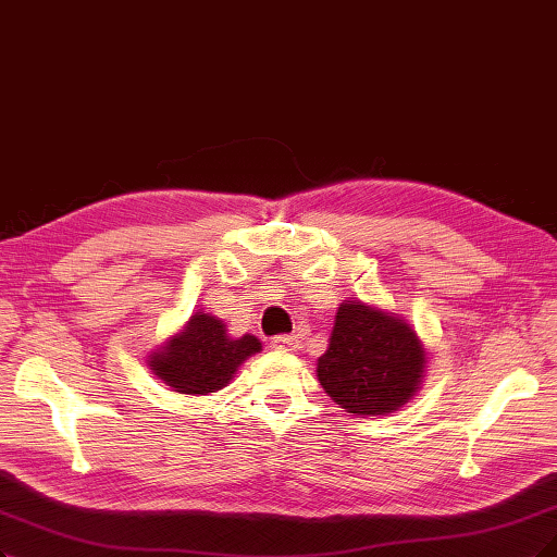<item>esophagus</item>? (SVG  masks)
<instances>
[{"instance_id":"obj_1","label":"esophagus","mask_w":557,"mask_h":557,"mask_svg":"<svg viewBox=\"0 0 557 557\" xmlns=\"http://www.w3.org/2000/svg\"><path fill=\"white\" fill-rule=\"evenodd\" d=\"M271 346L275 348V351L292 354V351H298V348H300V339L296 335H280V337L271 339Z\"/></svg>"}]
</instances>
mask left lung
Wrapping results in <instances>:
<instances>
[{"label": "left lung", "instance_id": "obj_1", "mask_svg": "<svg viewBox=\"0 0 557 557\" xmlns=\"http://www.w3.org/2000/svg\"><path fill=\"white\" fill-rule=\"evenodd\" d=\"M422 369V344L408 323L360 300H346L317 374L325 393L348 413L387 416L413 397Z\"/></svg>", "mask_w": 557, "mask_h": 557}]
</instances>
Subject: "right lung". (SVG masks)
<instances>
[{"instance_id":"right-lung-1","label":"right lung","mask_w":557,"mask_h":557,"mask_svg":"<svg viewBox=\"0 0 557 557\" xmlns=\"http://www.w3.org/2000/svg\"><path fill=\"white\" fill-rule=\"evenodd\" d=\"M257 351L261 342L255 335L226 337L220 319L199 312L178 337L151 356L149 364L174 393L209 395L230 383L238 364Z\"/></svg>"}]
</instances>
